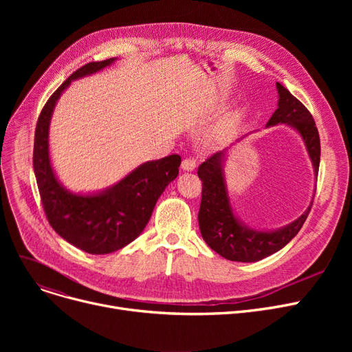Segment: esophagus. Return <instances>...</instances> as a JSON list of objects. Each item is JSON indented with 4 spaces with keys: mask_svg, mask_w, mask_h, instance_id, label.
<instances>
[{
    "mask_svg": "<svg viewBox=\"0 0 352 352\" xmlns=\"http://www.w3.org/2000/svg\"><path fill=\"white\" fill-rule=\"evenodd\" d=\"M181 168L184 171H194L195 170V160L191 157H186L181 162Z\"/></svg>",
    "mask_w": 352,
    "mask_h": 352,
    "instance_id": "esophagus-1",
    "label": "esophagus"
}]
</instances>
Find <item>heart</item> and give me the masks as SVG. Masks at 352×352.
Wrapping results in <instances>:
<instances>
[{"instance_id":"1","label":"heart","mask_w":352,"mask_h":352,"mask_svg":"<svg viewBox=\"0 0 352 352\" xmlns=\"http://www.w3.org/2000/svg\"><path fill=\"white\" fill-rule=\"evenodd\" d=\"M228 125H230V121H224L223 124H221V126H219V131H224V129H226Z\"/></svg>"}]
</instances>
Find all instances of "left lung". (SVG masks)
I'll list each match as a JSON object with an SVG mask.
<instances>
[{
  "mask_svg": "<svg viewBox=\"0 0 352 352\" xmlns=\"http://www.w3.org/2000/svg\"><path fill=\"white\" fill-rule=\"evenodd\" d=\"M278 108L267 122V126L288 124L301 134L311 157L316 175L320 168V134L307 107L291 92L276 82ZM224 151L215 153L198 166V177L202 181V195L198 212L199 231L211 250L230 261L254 263L280 251L298 234L311 211V207L289 226L270 232L255 231L235 218L227 194L223 175Z\"/></svg>",
  "mask_w": 352,
  "mask_h": 352,
  "instance_id": "obj_1",
  "label": "left lung"
}]
</instances>
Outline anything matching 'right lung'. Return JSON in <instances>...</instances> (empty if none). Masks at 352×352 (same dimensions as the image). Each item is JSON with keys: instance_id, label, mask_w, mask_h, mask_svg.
<instances>
[{"instance_id": "add662e5", "label": "right lung", "mask_w": 352, "mask_h": 352, "mask_svg": "<svg viewBox=\"0 0 352 352\" xmlns=\"http://www.w3.org/2000/svg\"><path fill=\"white\" fill-rule=\"evenodd\" d=\"M113 61L88 63L72 72L48 98L35 126L32 165L48 223L67 243L88 254H109L134 241L150 221L165 187L177 178L181 164L177 154L145 162L117 186L96 195L71 194L55 178L48 155V126L55 102L72 80Z\"/></svg>"}]
</instances>
